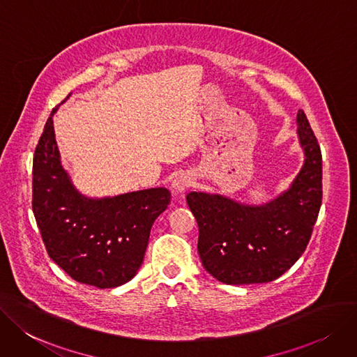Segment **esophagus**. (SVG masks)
I'll return each mask as SVG.
<instances>
[{
    "label": "esophagus",
    "mask_w": 357,
    "mask_h": 357,
    "mask_svg": "<svg viewBox=\"0 0 357 357\" xmlns=\"http://www.w3.org/2000/svg\"><path fill=\"white\" fill-rule=\"evenodd\" d=\"M193 184V178L190 177V174L188 173H180L174 177L173 183H171V188L176 193H183L186 192L190 186Z\"/></svg>",
    "instance_id": "esophagus-1"
}]
</instances>
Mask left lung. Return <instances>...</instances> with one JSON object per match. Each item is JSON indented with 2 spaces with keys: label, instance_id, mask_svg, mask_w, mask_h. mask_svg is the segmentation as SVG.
<instances>
[{
  "label": "left lung",
  "instance_id": "left-lung-1",
  "mask_svg": "<svg viewBox=\"0 0 357 357\" xmlns=\"http://www.w3.org/2000/svg\"><path fill=\"white\" fill-rule=\"evenodd\" d=\"M297 135L305 162L289 190L265 205H243L221 195L190 192L199 225L197 252L208 273L225 284L269 282L305 252L322 204V155L303 109Z\"/></svg>",
  "mask_w": 357,
  "mask_h": 357
}]
</instances>
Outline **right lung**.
I'll list each match as a JSON object with an SVG mask.
<instances>
[{
    "label": "right lung",
    "mask_w": 357,
    "mask_h": 357,
    "mask_svg": "<svg viewBox=\"0 0 357 357\" xmlns=\"http://www.w3.org/2000/svg\"><path fill=\"white\" fill-rule=\"evenodd\" d=\"M55 111L33 156L32 209L42 240L50 258L73 280L98 289L119 287L144 262L151 228L171 193L155 188L102 199L83 196L60 161Z\"/></svg>",
    "instance_id": "add662e5"
}]
</instances>
